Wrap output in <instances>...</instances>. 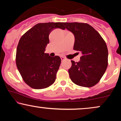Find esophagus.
<instances>
[{
    "instance_id": "esophagus-1",
    "label": "esophagus",
    "mask_w": 121,
    "mask_h": 121,
    "mask_svg": "<svg viewBox=\"0 0 121 121\" xmlns=\"http://www.w3.org/2000/svg\"><path fill=\"white\" fill-rule=\"evenodd\" d=\"M60 57H61V60H62V61L64 60L65 59V58L64 57V56H61Z\"/></svg>"
}]
</instances>
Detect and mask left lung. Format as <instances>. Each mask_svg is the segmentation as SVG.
I'll use <instances>...</instances> for the list:
<instances>
[{
	"label": "left lung",
	"instance_id": "1",
	"mask_svg": "<svg viewBox=\"0 0 121 121\" xmlns=\"http://www.w3.org/2000/svg\"><path fill=\"white\" fill-rule=\"evenodd\" d=\"M74 36L73 49L81 52L80 61L72 60L68 72L70 78L77 85L93 86L102 78L108 66V51L99 33L87 23H64Z\"/></svg>",
	"mask_w": 121,
	"mask_h": 121
}]
</instances>
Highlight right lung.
<instances>
[{
	"label": "right lung",
	"instance_id": "right-lung-1",
	"mask_svg": "<svg viewBox=\"0 0 121 121\" xmlns=\"http://www.w3.org/2000/svg\"><path fill=\"white\" fill-rule=\"evenodd\" d=\"M56 28L65 27L60 22L38 23L25 33L18 43L16 66L23 80L32 88H46L56 80L60 57L44 53L49 43V35Z\"/></svg>",
	"mask_w": 121,
	"mask_h": 121
}]
</instances>
